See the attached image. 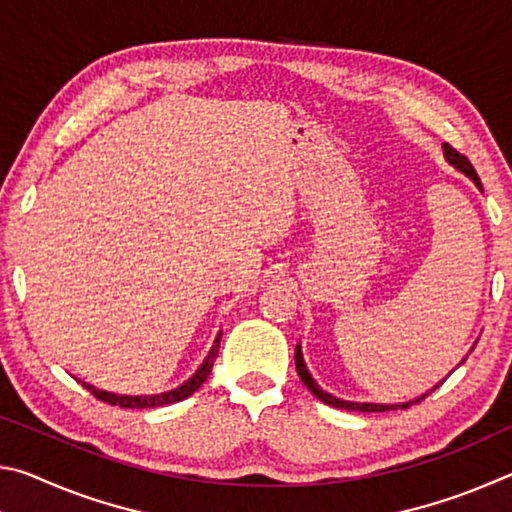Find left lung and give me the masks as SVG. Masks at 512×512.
<instances>
[{
  "instance_id": "obj_1",
  "label": "left lung",
  "mask_w": 512,
  "mask_h": 512,
  "mask_svg": "<svg viewBox=\"0 0 512 512\" xmlns=\"http://www.w3.org/2000/svg\"><path fill=\"white\" fill-rule=\"evenodd\" d=\"M445 149V158L454 164L456 169H461L465 176H470L472 180H474V185L481 189V180H479V176H476V171H474V167H472V162L465 158L463 153H458L454 146H449V144H445L443 146ZM296 370H298V375H300V379H302V384H305L311 393H314L320 402H325V404H329V406H334V409H345V411H363V413H381V411H393V409H406V406H411V404H357V402H343V400H336V397H332L329 393H325V391H320L318 388V384L314 379H311V375H309V370H307V366H305V361H302V354H300V345L296 348ZM424 397L427 395H422V397H418V400L415 402H422Z\"/></svg>"
}]
</instances>
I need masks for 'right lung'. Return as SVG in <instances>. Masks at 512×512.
Listing matches in <instances>:
<instances>
[{"mask_svg":"<svg viewBox=\"0 0 512 512\" xmlns=\"http://www.w3.org/2000/svg\"><path fill=\"white\" fill-rule=\"evenodd\" d=\"M219 343H221V334L216 336V341L212 345L210 354H207V359L203 361V366L198 368L196 375L185 381L180 388H173L169 393H162V395H151V397H128V395H112L106 391H99V388H94L90 384H83L88 391L97 397V400L112 404V406H121V409H153V406H164V404H173V402H180L185 400V397L192 395L194 391H198L205 384V379L210 377L212 366H214V359L219 357Z\"/></svg>","mask_w":512,"mask_h":512,"instance_id":"right-lung-1","label":"right lung"}]
</instances>
